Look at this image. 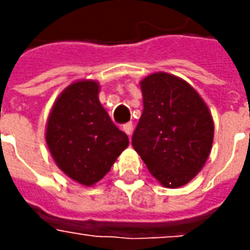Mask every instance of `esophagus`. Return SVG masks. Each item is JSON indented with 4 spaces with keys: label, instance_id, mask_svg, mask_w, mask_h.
I'll list each match as a JSON object with an SVG mask.
<instances>
[{
    "label": "esophagus",
    "instance_id": "obj_1",
    "mask_svg": "<svg viewBox=\"0 0 250 250\" xmlns=\"http://www.w3.org/2000/svg\"><path fill=\"white\" fill-rule=\"evenodd\" d=\"M122 129H124V132H125L128 136H130V135H132V129H133V125H132L130 122H128V124H125V125L122 126Z\"/></svg>",
    "mask_w": 250,
    "mask_h": 250
}]
</instances>
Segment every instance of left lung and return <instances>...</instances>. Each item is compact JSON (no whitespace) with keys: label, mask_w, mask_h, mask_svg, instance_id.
<instances>
[{"label":"left lung","mask_w":250,"mask_h":250,"mask_svg":"<svg viewBox=\"0 0 250 250\" xmlns=\"http://www.w3.org/2000/svg\"><path fill=\"white\" fill-rule=\"evenodd\" d=\"M143 112L133 149L164 188L189 184L210 156L214 121L205 100L187 81L154 72L140 81Z\"/></svg>","instance_id":"8db88e82"}]
</instances>
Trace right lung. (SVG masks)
I'll list each match as a JSON object with an SVG mask.
<instances>
[{
	"label": "right lung",
	"instance_id": "add662e5",
	"mask_svg": "<svg viewBox=\"0 0 250 250\" xmlns=\"http://www.w3.org/2000/svg\"><path fill=\"white\" fill-rule=\"evenodd\" d=\"M100 83L75 81L54 101L45 143L57 167L83 187L96 185L129 146L99 100Z\"/></svg>",
	"mask_w": 250,
	"mask_h": 250
}]
</instances>
